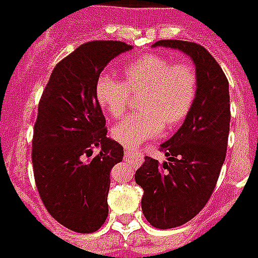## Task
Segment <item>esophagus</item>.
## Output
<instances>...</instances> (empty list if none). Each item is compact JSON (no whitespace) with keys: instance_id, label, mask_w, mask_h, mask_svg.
<instances>
[{"instance_id":"1","label":"esophagus","mask_w":258,"mask_h":258,"mask_svg":"<svg viewBox=\"0 0 258 258\" xmlns=\"http://www.w3.org/2000/svg\"><path fill=\"white\" fill-rule=\"evenodd\" d=\"M125 158H126V161L131 162L133 167H139V165L142 164V161H143V155H142V153H139V151H136V150L126 149Z\"/></svg>"}]
</instances>
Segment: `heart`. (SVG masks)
<instances>
[{
	"label": "heart",
	"instance_id": "b5f03b06",
	"mask_svg": "<svg viewBox=\"0 0 258 258\" xmlns=\"http://www.w3.org/2000/svg\"><path fill=\"white\" fill-rule=\"evenodd\" d=\"M123 82L107 74L96 80V100L111 116L119 118L129 105V94H140L139 111L112 127V138L125 147H136L161 132L164 125L179 123L190 111L197 91L196 71L172 63L158 54H147L127 65Z\"/></svg>",
	"mask_w": 258,
	"mask_h": 258
}]
</instances>
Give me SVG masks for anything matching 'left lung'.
Returning <instances> with one entry per match:
<instances>
[{"mask_svg":"<svg viewBox=\"0 0 258 258\" xmlns=\"http://www.w3.org/2000/svg\"><path fill=\"white\" fill-rule=\"evenodd\" d=\"M153 47H169L187 54L196 67L197 91L178 132L160 147L167 161L146 157L135 175L143 189L142 210L155 228L169 229L190 221L213 195L225 161L231 107L229 83L218 62L191 41L160 40Z\"/></svg>","mask_w":258,"mask_h":258,"instance_id":"left-lung-1","label":"left lung"}]
</instances>
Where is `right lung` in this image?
I'll return each instance as SVG.
<instances>
[{
  "label": "right lung",
  "instance_id": "1",
  "mask_svg": "<svg viewBox=\"0 0 258 258\" xmlns=\"http://www.w3.org/2000/svg\"><path fill=\"white\" fill-rule=\"evenodd\" d=\"M132 50L122 41H89L56 63L40 98L32 162L47 211L79 233L100 229L108 215L109 172L123 147L107 138L96 80L111 59ZM100 153L92 157V150Z\"/></svg>",
  "mask_w": 258,
  "mask_h": 258
}]
</instances>
